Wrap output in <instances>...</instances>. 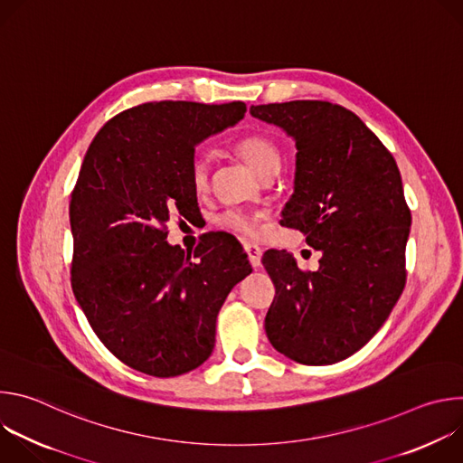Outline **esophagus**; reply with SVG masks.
I'll return each instance as SVG.
<instances>
[{
    "instance_id": "esophagus-1",
    "label": "esophagus",
    "mask_w": 463,
    "mask_h": 463,
    "mask_svg": "<svg viewBox=\"0 0 463 463\" xmlns=\"http://www.w3.org/2000/svg\"><path fill=\"white\" fill-rule=\"evenodd\" d=\"M243 247H245V252H247V256H249L250 266H252L254 269H258V268L261 266V254H263L261 247L256 245V243H252V241H245Z\"/></svg>"
}]
</instances>
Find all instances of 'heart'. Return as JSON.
<instances>
[{
  "label": "heart",
  "mask_w": 463,
  "mask_h": 463,
  "mask_svg": "<svg viewBox=\"0 0 463 463\" xmlns=\"http://www.w3.org/2000/svg\"><path fill=\"white\" fill-rule=\"evenodd\" d=\"M234 148L260 177H263L269 172H279L280 154H279V148L275 146V143L269 141L268 137L247 136V137L240 139ZM190 175H192V183L197 190H203L209 184L211 161L203 152H197L192 157ZM218 223L223 229L234 231L243 236H256L260 232V225H258L256 218L249 216L245 213H238V211L223 213L218 218Z\"/></svg>",
  "instance_id": "b5f03b06"
}]
</instances>
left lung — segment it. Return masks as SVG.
Segmentation results:
<instances>
[{
    "label": "left lung",
    "mask_w": 463,
    "mask_h": 463,
    "mask_svg": "<svg viewBox=\"0 0 463 463\" xmlns=\"http://www.w3.org/2000/svg\"><path fill=\"white\" fill-rule=\"evenodd\" d=\"M249 111L295 141L293 194L280 223L322 254L318 269L307 273L288 250L263 254L277 288L268 339L300 364L339 363L379 332L405 288L412 218L400 168L339 104L291 100Z\"/></svg>",
    "instance_id": "obj_1"
}]
</instances>
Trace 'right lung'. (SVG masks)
I'll return each mask as SVG.
<instances>
[{
  "mask_svg": "<svg viewBox=\"0 0 463 463\" xmlns=\"http://www.w3.org/2000/svg\"><path fill=\"white\" fill-rule=\"evenodd\" d=\"M245 102L141 104L108 120L71 195L73 293L93 332L129 368L175 377L202 366L231 289L252 273L234 240L186 254L166 223L197 207L195 146L238 124Z\"/></svg>",
  "mask_w": 463,
  "mask_h": 463,
  "instance_id": "obj_1",
  "label": "right lung"
}]
</instances>
